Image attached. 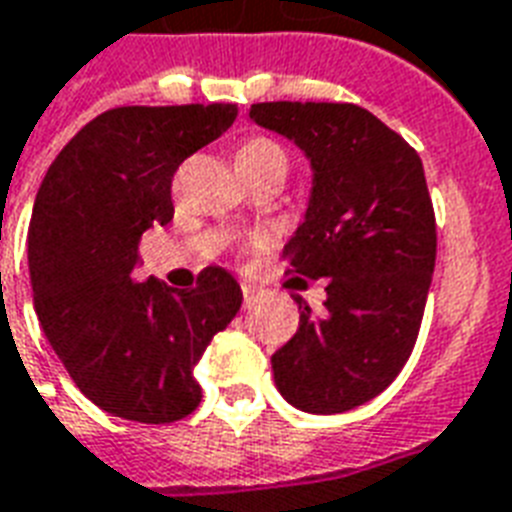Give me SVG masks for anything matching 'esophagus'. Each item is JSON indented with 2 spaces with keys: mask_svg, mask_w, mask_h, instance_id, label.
<instances>
[{
  "mask_svg": "<svg viewBox=\"0 0 512 512\" xmlns=\"http://www.w3.org/2000/svg\"><path fill=\"white\" fill-rule=\"evenodd\" d=\"M259 301V288H253V285H243V304L245 307H253Z\"/></svg>",
  "mask_w": 512,
  "mask_h": 512,
  "instance_id": "34e87169",
  "label": "esophagus"
}]
</instances>
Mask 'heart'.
Here are the masks:
<instances>
[{
	"instance_id": "obj_1",
	"label": "heart",
	"mask_w": 512,
	"mask_h": 512,
	"mask_svg": "<svg viewBox=\"0 0 512 512\" xmlns=\"http://www.w3.org/2000/svg\"><path fill=\"white\" fill-rule=\"evenodd\" d=\"M285 162L283 146L275 144L272 138H248L240 149H237V165H264V162Z\"/></svg>"
}]
</instances>
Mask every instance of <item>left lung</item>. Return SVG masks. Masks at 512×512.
Returning a JSON list of instances; mask_svg holds the SVG:
<instances>
[{
  "label": "left lung",
  "instance_id": "1",
  "mask_svg": "<svg viewBox=\"0 0 512 512\" xmlns=\"http://www.w3.org/2000/svg\"><path fill=\"white\" fill-rule=\"evenodd\" d=\"M251 120L291 138L312 192L285 243L288 272L328 277L326 310L299 304V331L272 355L291 406L342 414L392 384L414 350L435 269V213L419 154L355 104L269 101Z\"/></svg>",
  "mask_w": 512,
  "mask_h": 512
}]
</instances>
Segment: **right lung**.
Instances as JSON below:
<instances>
[{"instance_id":"1","label":"right lung","mask_w":512,"mask_h":512,"mask_svg":"<svg viewBox=\"0 0 512 512\" xmlns=\"http://www.w3.org/2000/svg\"><path fill=\"white\" fill-rule=\"evenodd\" d=\"M235 117V104L117 106L63 146L39 186L29 224L39 326L74 384L114 417H189L202 400L194 366L243 304L221 267L184 291L136 277L141 235L173 219V173Z\"/></svg>"}]
</instances>
